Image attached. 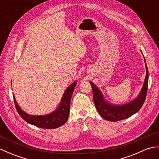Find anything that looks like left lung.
<instances>
[{
    "label": "left lung",
    "instance_id": "1",
    "mask_svg": "<svg viewBox=\"0 0 159 159\" xmlns=\"http://www.w3.org/2000/svg\"><path fill=\"white\" fill-rule=\"evenodd\" d=\"M146 76L141 92L135 99L122 105H114L104 99L100 90L92 82H89L92 87L93 98L98 112L104 120L110 121L122 120L133 116L141 109L146 98L148 85V70L145 60Z\"/></svg>",
    "mask_w": 159,
    "mask_h": 159
}]
</instances>
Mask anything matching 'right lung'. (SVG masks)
Returning <instances> with one entry per match:
<instances>
[{"label": "right lung", "instance_id": "1", "mask_svg": "<svg viewBox=\"0 0 159 159\" xmlns=\"http://www.w3.org/2000/svg\"><path fill=\"white\" fill-rule=\"evenodd\" d=\"M76 85V83L74 82L67 87L57 109L48 115L35 116L26 113L20 109L13 95L16 110L24 120L37 127L46 129H54L59 128L65 124L68 119L71 98Z\"/></svg>", "mask_w": 159, "mask_h": 159}]
</instances>
